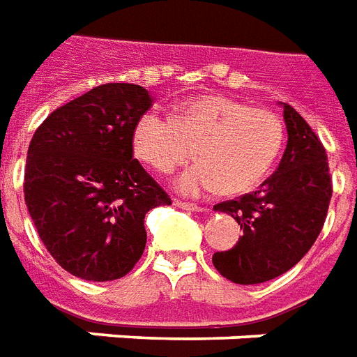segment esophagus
I'll return each instance as SVG.
<instances>
[{
    "label": "esophagus",
    "mask_w": 357,
    "mask_h": 357,
    "mask_svg": "<svg viewBox=\"0 0 357 357\" xmlns=\"http://www.w3.org/2000/svg\"><path fill=\"white\" fill-rule=\"evenodd\" d=\"M174 204L181 208V210H187V212H204V208L199 204H192V202H183V200H174Z\"/></svg>",
    "instance_id": "1"
}]
</instances>
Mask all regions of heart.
Returning a JSON list of instances; mask_svg holds the SVG:
<instances>
[{"instance_id":"obj_1","label":"heart","mask_w":357,"mask_h":357,"mask_svg":"<svg viewBox=\"0 0 357 357\" xmlns=\"http://www.w3.org/2000/svg\"><path fill=\"white\" fill-rule=\"evenodd\" d=\"M282 144L284 125L276 113L219 94L187 100L172 119L145 113L132 134L136 157L160 174L192 155L200 158L176 179V189L192 197L252 191L271 172Z\"/></svg>"}]
</instances>
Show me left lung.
<instances>
[{"label": "left lung", "mask_w": 357, "mask_h": 357, "mask_svg": "<svg viewBox=\"0 0 357 357\" xmlns=\"http://www.w3.org/2000/svg\"><path fill=\"white\" fill-rule=\"evenodd\" d=\"M284 107L286 151L257 191L213 206L229 213L244 234L212 263L234 284H263L299 263L321 232L331 200V176L319 138L289 104Z\"/></svg>", "instance_id": "1"}]
</instances>
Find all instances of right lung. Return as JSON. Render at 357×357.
<instances>
[{"instance_id":"obj_1","label":"right lung","mask_w":357,"mask_h":357,"mask_svg":"<svg viewBox=\"0 0 357 357\" xmlns=\"http://www.w3.org/2000/svg\"><path fill=\"white\" fill-rule=\"evenodd\" d=\"M151 105L139 84H100L54 109L31 138L24 200L45 248L77 278L130 273L147 242L145 213L172 204L132 157L134 126Z\"/></svg>"}]
</instances>
